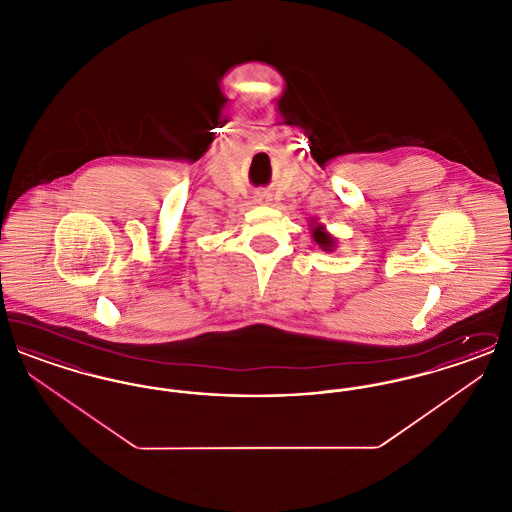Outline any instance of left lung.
<instances>
[{"mask_svg": "<svg viewBox=\"0 0 512 512\" xmlns=\"http://www.w3.org/2000/svg\"><path fill=\"white\" fill-rule=\"evenodd\" d=\"M313 238L320 245V249H324V251H332L334 244H336L334 238L324 230V226H315L313 228Z\"/></svg>", "mask_w": 512, "mask_h": 512, "instance_id": "left-lung-1", "label": "left lung"}]
</instances>
